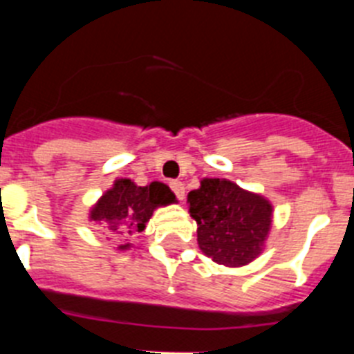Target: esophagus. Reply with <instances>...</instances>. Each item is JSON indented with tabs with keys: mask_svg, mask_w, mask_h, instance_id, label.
I'll use <instances>...</instances> for the list:
<instances>
[{
	"mask_svg": "<svg viewBox=\"0 0 354 354\" xmlns=\"http://www.w3.org/2000/svg\"><path fill=\"white\" fill-rule=\"evenodd\" d=\"M170 187H171V192L175 193V196H177V198L184 200V196H186V187H184L183 183H179V180H171Z\"/></svg>",
	"mask_w": 354,
	"mask_h": 354,
	"instance_id": "1",
	"label": "esophagus"
}]
</instances>
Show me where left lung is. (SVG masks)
Listing matches in <instances>:
<instances>
[{"instance_id":"obj_1","label":"left lung","mask_w":354,"mask_h":354,"mask_svg":"<svg viewBox=\"0 0 354 354\" xmlns=\"http://www.w3.org/2000/svg\"><path fill=\"white\" fill-rule=\"evenodd\" d=\"M200 250L218 264L241 268L257 259L273 221V205L227 179H202L187 195Z\"/></svg>"}]
</instances>
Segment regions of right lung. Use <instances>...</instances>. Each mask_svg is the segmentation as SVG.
<instances>
[{"instance_id": "right-lung-1", "label": "right lung", "mask_w": 354, "mask_h": 354, "mask_svg": "<svg viewBox=\"0 0 354 354\" xmlns=\"http://www.w3.org/2000/svg\"><path fill=\"white\" fill-rule=\"evenodd\" d=\"M175 202L177 198L167 184L154 180L149 186H136L131 179H117L90 209L88 218L111 236L127 237L142 232L156 209ZM129 248L131 243L118 246V250Z\"/></svg>"}]
</instances>
